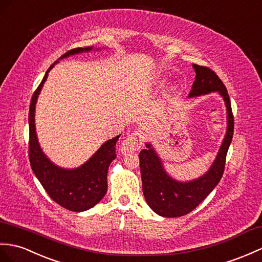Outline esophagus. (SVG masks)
I'll use <instances>...</instances> for the list:
<instances>
[{
	"label": "esophagus",
	"instance_id": "34e87169",
	"mask_svg": "<svg viewBox=\"0 0 262 262\" xmlns=\"http://www.w3.org/2000/svg\"><path fill=\"white\" fill-rule=\"evenodd\" d=\"M144 142V137L142 135V133L139 132H134L130 135L127 136L123 143L120 145V151L121 154L124 155H128L130 153H134V151L138 150L142 147Z\"/></svg>",
	"mask_w": 262,
	"mask_h": 262
}]
</instances>
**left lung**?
I'll return each instance as SVG.
<instances>
[{"label": "left lung", "instance_id": "1", "mask_svg": "<svg viewBox=\"0 0 262 262\" xmlns=\"http://www.w3.org/2000/svg\"><path fill=\"white\" fill-rule=\"evenodd\" d=\"M193 68L195 70L196 77L188 97L217 91L226 101L228 130L216 159L208 173L198 180L186 183H181L169 178L164 171L160 157L157 156L150 144H146L147 148L139 153L143 193L146 202L157 214L166 217H178L190 213L213 191L223 175L227 153L233 137L234 119L226 86L215 72L208 67L193 64Z\"/></svg>", "mask_w": 262, "mask_h": 262}]
</instances>
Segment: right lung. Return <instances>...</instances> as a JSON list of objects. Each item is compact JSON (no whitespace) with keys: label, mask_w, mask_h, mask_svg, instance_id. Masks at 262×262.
Here are the masks:
<instances>
[{"label":"right lung","mask_w":262,"mask_h":262,"mask_svg":"<svg viewBox=\"0 0 262 262\" xmlns=\"http://www.w3.org/2000/svg\"><path fill=\"white\" fill-rule=\"evenodd\" d=\"M91 47L76 48L69 50L60 58L82 51H90ZM57 62V61H56ZM50 66L35 89L29 111V160L32 171L40 181L46 192L54 202L62 208L81 212L89 210L103 198L107 192V172L109 164L116 157V142L119 136L109 139L96 151L91 159L76 169H63L54 165L41 150L36 138L34 125V108L38 95L43 86Z\"/></svg>","instance_id":"1"}]
</instances>
